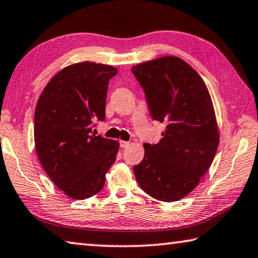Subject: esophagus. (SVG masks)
<instances>
[{
    "instance_id": "obj_1",
    "label": "esophagus",
    "mask_w": 258,
    "mask_h": 258,
    "mask_svg": "<svg viewBox=\"0 0 258 258\" xmlns=\"http://www.w3.org/2000/svg\"><path fill=\"white\" fill-rule=\"evenodd\" d=\"M119 144H120V147H121V148H128V147L131 146V142H128V141H120L119 142Z\"/></svg>"
}]
</instances>
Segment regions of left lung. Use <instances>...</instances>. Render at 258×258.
<instances>
[{"mask_svg": "<svg viewBox=\"0 0 258 258\" xmlns=\"http://www.w3.org/2000/svg\"><path fill=\"white\" fill-rule=\"evenodd\" d=\"M154 120L165 125L156 145L133 167L141 189L164 202L181 200L199 185L214 161L219 131L209 91L185 60L164 56L132 68Z\"/></svg>", "mask_w": 258, "mask_h": 258, "instance_id": "1", "label": "left lung"}]
</instances>
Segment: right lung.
<instances>
[{"instance_id": "add662e5", "label": "right lung", "mask_w": 258, "mask_h": 258, "mask_svg": "<svg viewBox=\"0 0 258 258\" xmlns=\"http://www.w3.org/2000/svg\"><path fill=\"white\" fill-rule=\"evenodd\" d=\"M118 70L94 62L57 72L41 93L34 114L39 161L65 195L85 200L103 188L119 142L95 136L93 122L104 120L108 84Z\"/></svg>"}]
</instances>
